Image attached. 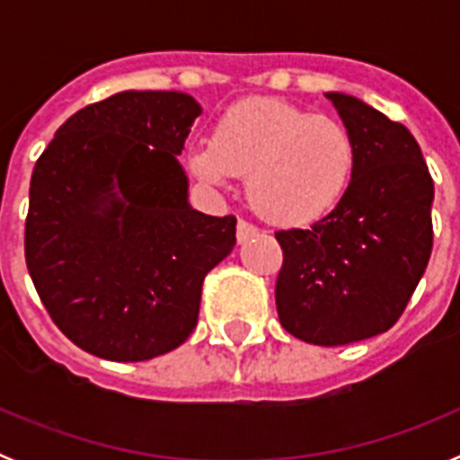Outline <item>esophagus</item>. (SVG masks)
Wrapping results in <instances>:
<instances>
[{
    "label": "esophagus",
    "mask_w": 460,
    "mask_h": 460,
    "mask_svg": "<svg viewBox=\"0 0 460 460\" xmlns=\"http://www.w3.org/2000/svg\"><path fill=\"white\" fill-rule=\"evenodd\" d=\"M255 234H258V227H255L253 223L243 221V218L237 223V242L239 243L249 242V239L255 237Z\"/></svg>",
    "instance_id": "esophagus-1"
}]
</instances>
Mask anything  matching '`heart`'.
<instances>
[{"mask_svg": "<svg viewBox=\"0 0 460 460\" xmlns=\"http://www.w3.org/2000/svg\"><path fill=\"white\" fill-rule=\"evenodd\" d=\"M198 180L226 186L246 174V198L276 226H308L334 209L355 170L350 131L280 99H246L218 117L189 152Z\"/></svg>", "mask_w": 460, "mask_h": 460, "instance_id": "1", "label": "heart"}]
</instances>
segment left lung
I'll return each mask as SVG.
<instances>
[{
  "instance_id": "left-lung-1",
  "label": "left lung",
  "mask_w": 460,
  "mask_h": 460,
  "mask_svg": "<svg viewBox=\"0 0 460 460\" xmlns=\"http://www.w3.org/2000/svg\"><path fill=\"white\" fill-rule=\"evenodd\" d=\"M327 99L355 142V170L327 217L276 233V311L295 339L332 348L382 334L405 311L433 249V180L403 124L348 93Z\"/></svg>"
}]
</instances>
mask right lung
<instances>
[{"instance_id":"right-lung-1","label":"right lung","mask_w":460,"mask_h":460,"mask_svg":"<svg viewBox=\"0 0 460 460\" xmlns=\"http://www.w3.org/2000/svg\"><path fill=\"white\" fill-rule=\"evenodd\" d=\"M202 108L119 92L68 117L31 172L24 260L52 323L89 355L145 361L198 324L202 280L237 218L189 205L177 156Z\"/></svg>"}]
</instances>
